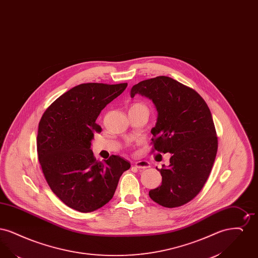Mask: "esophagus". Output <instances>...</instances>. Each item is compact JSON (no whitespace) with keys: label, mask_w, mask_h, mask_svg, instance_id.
Segmentation results:
<instances>
[{"label":"esophagus","mask_w":258,"mask_h":258,"mask_svg":"<svg viewBox=\"0 0 258 258\" xmlns=\"http://www.w3.org/2000/svg\"><path fill=\"white\" fill-rule=\"evenodd\" d=\"M134 165H135L136 168H138V169H146V168H149L150 167V163L146 161V160H139V161H136L134 163Z\"/></svg>","instance_id":"34e87169"}]
</instances>
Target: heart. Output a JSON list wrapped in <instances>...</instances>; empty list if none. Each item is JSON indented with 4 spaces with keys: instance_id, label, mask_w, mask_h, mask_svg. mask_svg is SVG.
<instances>
[{
    "instance_id": "obj_1",
    "label": "heart",
    "mask_w": 258,
    "mask_h": 258,
    "mask_svg": "<svg viewBox=\"0 0 258 258\" xmlns=\"http://www.w3.org/2000/svg\"><path fill=\"white\" fill-rule=\"evenodd\" d=\"M137 106H142V107H146V106H145V105H144L143 103H135L134 105H132V107H137ZM132 107H131V108H132Z\"/></svg>"
}]
</instances>
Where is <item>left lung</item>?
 Returning <instances> with one entry per match:
<instances>
[{
    "label": "left lung",
    "instance_id": "left-lung-1",
    "mask_svg": "<svg viewBox=\"0 0 258 258\" xmlns=\"http://www.w3.org/2000/svg\"><path fill=\"white\" fill-rule=\"evenodd\" d=\"M150 98L158 111L151 130L153 151L170 153L168 167L159 169L160 186L149 191L163 207L175 208L192 200L202 189L218 151V137L207 103L194 89L168 76H158L132 88L131 97Z\"/></svg>",
    "mask_w": 258,
    "mask_h": 258
}]
</instances>
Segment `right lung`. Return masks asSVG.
I'll return each instance as SVG.
<instances>
[{"instance_id": "right-lung-1", "label": "right lung", "mask_w": 258, "mask_h": 258, "mask_svg": "<svg viewBox=\"0 0 258 258\" xmlns=\"http://www.w3.org/2000/svg\"><path fill=\"white\" fill-rule=\"evenodd\" d=\"M127 83H85L57 98L43 113L37 136L38 160L51 190L81 213L101 208L112 199L131 163L119 156L98 161L91 150L99 113Z\"/></svg>"}]
</instances>
